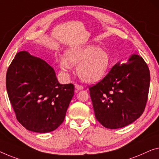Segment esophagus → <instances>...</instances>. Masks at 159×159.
<instances>
[{
	"label": "esophagus",
	"instance_id": "1",
	"mask_svg": "<svg viewBox=\"0 0 159 159\" xmlns=\"http://www.w3.org/2000/svg\"><path fill=\"white\" fill-rule=\"evenodd\" d=\"M75 89L78 90V91H80V90H83L84 89V86H81V85H79V84H75Z\"/></svg>",
	"mask_w": 159,
	"mask_h": 159
}]
</instances>
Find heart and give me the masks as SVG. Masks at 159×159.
Listing matches in <instances>:
<instances>
[{
  "instance_id": "heart-1",
  "label": "heart",
  "mask_w": 159,
  "mask_h": 159,
  "mask_svg": "<svg viewBox=\"0 0 159 159\" xmlns=\"http://www.w3.org/2000/svg\"><path fill=\"white\" fill-rule=\"evenodd\" d=\"M58 64L63 72L71 69L72 64L78 65L77 73L82 80L97 83L107 75L111 67L108 54L100 47L88 45L68 50L66 58H61Z\"/></svg>"
}]
</instances>
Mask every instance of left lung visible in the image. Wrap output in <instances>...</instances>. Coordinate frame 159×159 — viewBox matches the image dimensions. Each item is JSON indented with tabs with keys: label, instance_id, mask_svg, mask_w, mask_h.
I'll use <instances>...</instances> for the list:
<instances>
[{
	"label": "left lung",
	"instance_id": "left-lung-1",
	"mask_svg": "<svg viewBox=\"0 0 159 159\" xmlns=\"http://www.w3.org/2000/svg\"><path fill=\"white\" fill-rule=\"evenodd\" d=\"M149 86L150 71L141 56L134 54L127 63H116L89 88L96 119L110 129L131 124L143 113Z\"/></svg>",
	"mask_w": 159,
	"mask_h": 159
}]
</instances>
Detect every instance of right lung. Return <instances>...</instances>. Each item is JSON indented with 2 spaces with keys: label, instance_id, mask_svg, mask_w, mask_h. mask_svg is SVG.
<instances>
[{
  "label": "right lung",
  "instance_id": "add662e5",
  "mask_svg": "<svg viewBox=\"0 0 159 159\" xmlns=\"http://www.w3.org/2000/svg\"><path fill=\"white\" fill-rule=\"evenodd\" d=\"M6 84L18 122L37 133L53 131L62 124L74 95L72 84H59L53 68L27 51L16 55Z\"/></svg>",
  "mask_w": 159,
  "mask_h": 159
}]
</instances>
